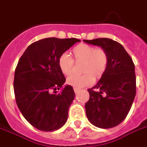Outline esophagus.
Returning <instances> with one entry per match:
<instances>
[{
    "label": "esophagus",
    "instance_id": "obj_1",
    "mask_svg": "<svg viewBox=\"0 0 147 147\" xmlns=\"http://www.w3.org/2000/svg\"><path fill=\"white\" fill-rule=\"evenodd\" d=\"M79 90H80V89H77V88H74V91H75V93H76V94H77V93L79 92Z\"/></svg>",
    "mask_w": 147,
    "mask_h": 147
}]
</instances>
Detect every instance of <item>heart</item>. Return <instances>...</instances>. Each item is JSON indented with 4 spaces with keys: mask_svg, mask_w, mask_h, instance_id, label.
I'll use <instances>...</instances> for the list:
<instances>
[{
    "mask_svg": "<svg viewBox=\"0 0 147 147\" xmlns=\"http://www.w3.org/2000/svg\"><path fill=\"white\" fill-rule=\"evenodd\" d=\"M71 53L73 58L67 53H63L58 58V66L61 72L65 76L72 73L75 61H83L81 71L84 74L70 76L66 80L69 86L77 89L89 86L94 79L98 80L105 74L109 64V55L105 49L81 43L75 46Z\"/></svg>",
    "mask_w": 147,
    "mask_h": 147,
    "instance_id": "1",
    "label": "heart"
}]
</instances>
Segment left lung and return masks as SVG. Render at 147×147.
Instances as JSON below:
<instances>
[{
  "label": "left lung",
  "instance_id": "left-lung-1",
  "mask_svg": "<svg viewBox=\"0 0 147 147\" xmlns=\"http://www.w3.org/2000/svg\"><path fill=\"white\" fill-rule=\"evenodd\" d=\"M83 41L101 46L109 55L105 74L96 86L87 90L90 98L85 104L86 117L98 127H113L126 118L136 97L135 64L119 42L106 38Z\"/></svg>",
  "mask_w": 147,
  "mask_h": 147
}]
</instances>
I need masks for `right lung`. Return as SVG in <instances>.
<instances>
[{
  "label": "right lung",
  "instance_id": "right-lung-1",
  "mask_svg": "<svg viewBox=\"0 0 147 147\" xmlns=\"http://www.w3.org/2000/svg\"><path fill=\"white\" fill-rule=\"evenodd\" d=\"M80 39L46 38L30 44L15 70L14 94L24 118L37 129L53 131L66 123L75 98L72 86L61 92L65 77L58 58Z\"/></svg>",
  "mask_w": 147,
  "mask_h": 147
}]
</instances>
